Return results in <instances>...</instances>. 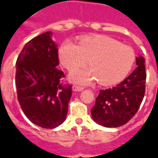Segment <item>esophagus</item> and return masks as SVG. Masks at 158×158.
I'll use <instances>...</instances> for the list:
<instances>
[{"mask_svg":"<svg viewBox=\"0 0 158 158\" xmlns=\"http://www.w3.org/2000/svg\"><path fill=\"white\" fill-rule=\"evenodd\" d=\"M84 88L81 87V86H79V85H73V91H82Z\"/></svg>","mask_w":158,"mask_h":158,"instance_id":"esophagus-1","label":"esophagus"}]
</instances>
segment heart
<instances>
[{"mask_svg": "<svg viewBox=\"0 0 158 158\" xmlns=\"http://www.w3.org/2000/svg\"><path fill=\"white\" fill-rule=\"evenodd\" d=\"M59 59L70 72L86 64L90 68L73 73V81L89 85L99 80L102 85H113L121 82L132 69L135 53L132 47L120 44L105 35L87 36L79 45L65 40L59 48Z\"/></svg>", "mask_w": 158, "mask_h": 158, "instance_id": "heart-1", "label": "heart"}]
</instances>
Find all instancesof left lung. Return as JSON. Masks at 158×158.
<instances>
[{
  "mask_svg": "<svg viewBox=\"0 0 158 158\" xmlns=\"http://www.w3.org/2000/svg\"><path fill=\"white\" fill-rule=\"evenodd\" d=\"M136 68L123 81L113 88L101 89L91 108L93 120L106 128H117L135 115L145 95V59L136 57Z\"/></svg>",
  "mask_w": 158,
  "mask_h": 158,
  "instance_id": "left-lung-1",
  "label": "left lung"
}]
</instances>
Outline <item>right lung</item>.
Segmentation results:
<instances>
[{"label": "right lung", "mask_w": 158, "mask_h": 158, "mask_svg": "<svg viewBox=\"0 0 158 158\" xmlns=\"http://www.w3.org/2000/svg\"><path fill=\"white\" fill-rule=\"evenodd\" d=\"M48 31L33 38L16 62L18 100L25 116L36 125L54 129L65 121L72 85H62L65 75L56 69L58 50Z\"/></svg>", "instance_id": "obj_1"}]
</instances>
